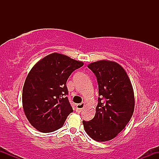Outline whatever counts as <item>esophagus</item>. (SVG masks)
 <instances>
[{
  "label": "esophagus",
  "instance_id": "esophagus-1",
  "mask_svg": "<svg viewBox=\"0 0 159 159\" xmlns=\"http://www.w3.org/2000/svg\"><path fill=\"white\" fill-rule=\"evenodd\" d=\"M84 107V102H82L81 104H78V105H76V108H75L76 112H78V113L81 112V111L83 110Z\"/></svg>",
  "mask_w": 159,
  "mask_h": 159
}]
</instances>
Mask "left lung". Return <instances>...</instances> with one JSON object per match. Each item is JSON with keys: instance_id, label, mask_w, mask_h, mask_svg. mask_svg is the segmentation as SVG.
<instances>
[{"instance_id": "1", "label": "left lung", "mask_w": 159, "mask_h": 159, "mask_svg": "<svg viewBox=\"0 0 159 159\" xmlns=\"http://www.w3.org/2000/svg\"><path fill=\"white\" fill-rule=\"evenodd\" d=\"M88 68L96 75L98 87L95 116L83 120L86 132L97 141L112 140L125 127L134 108L132 86L124 69L113 61H99Z\"/></svg>"}]
</instances>
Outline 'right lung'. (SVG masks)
<instances>
[{"mask_svg":"<svg viewBox=\"0 0 159 159\" xmlns=\"http://www.w3.org/2000/svg\"><path fill=\"white\" fill-rule=\"evenodd\" d=\"M84 65L58 53L45 57L31 69L22 91V105L27 120L43 133L61 128L72 113L66 81Z\"/></svg>","mask_w":159,"mask_h":159,"instance_id":"add662e5","label":"right lung"}]
</instances>
